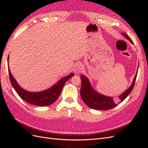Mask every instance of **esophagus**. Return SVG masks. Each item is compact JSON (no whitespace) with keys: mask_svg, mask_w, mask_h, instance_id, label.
Wrapping results in <instances>:
<instances>
[{"mask_svg":"<svg viewBox=\"0 0 148 148\" xmlns=\"http://www.w3.org/2000/svg\"><path fill=\"white\" fill-rule=\"evenodd\" d=\"M73 70H74V72L75 73H81L83 70V66H82L81 64H76V65L74 67Z\"/></svg>","mask_w":148,"mask_h":148,"instance_id":"obj_1","label":"esophagus"}]
</instances>
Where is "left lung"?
<instances>
[{"mask_svg":"<svg viewBox=\"0 0 148 148\" xmlns=\"http://www.w3.org/2000/svg\"><path fill=\"white\" fill-rule=\"evenodd\" d=\"M122 34L132 44H133L132 40L126 33H123ZM137 73L135 77V78L133 79V82L131 85V86L128 89H127L122 95L119 96V101L120 102H122L132 91L134 86H135ZM80 78H81L82 80V86L81 89H80V95H81L82 98L84 102L88 107H90V108L96 110H106L112 109L119 104V102H115L114 100L113 97L103 96L102 95H100L99 93L96 92L91 87L90 83H89L88 78L85 77L84 75H81V77Z\"/></svg>","mask_w":148,"mask_h":148,"instance_id":"1","label":"left lung"}]
</instances>
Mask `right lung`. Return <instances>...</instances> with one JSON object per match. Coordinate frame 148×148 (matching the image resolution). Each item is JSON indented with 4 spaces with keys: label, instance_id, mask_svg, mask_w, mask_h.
I'll use <instances>...</instances> for the list:
<instances>
[{
    "label": "right lung",
    "instance_id": "add662e5",
    "mask_svg": "<svg viewBox=\"0 0 148 148\" xmlns=\"http://www.w3.org/2000/svg\"><path fill=\"white\" fill-rule=\"evenodd\" d=\"M8 70L11 84L21 99L31 104L42 107L49 106L54 102L57 99L58 97L59 96L65 83L68 81L69 79L73 77L74 75L73 73H71L66 77L62 78L57 84L46 91L39 92H31L26 91L23 88H21L19 84L16 83L15 78H13L10 73L9 67L8 68Z\"/></svg>",
    "mask_w": 148,
    "mask_h": 148
}]
</instances>
